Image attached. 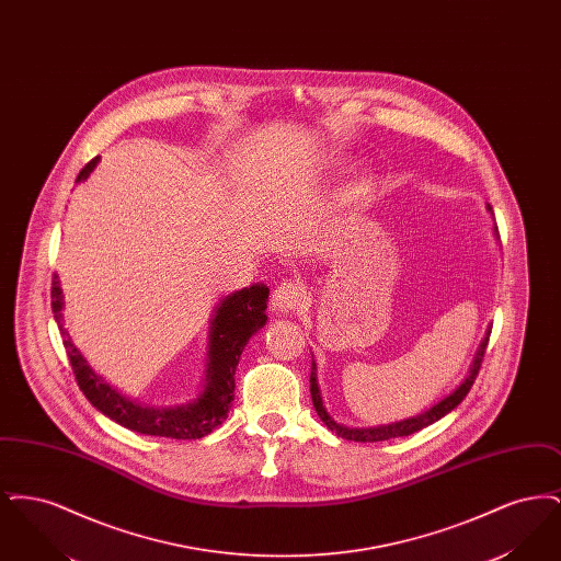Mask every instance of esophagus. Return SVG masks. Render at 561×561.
<instances>
[{
  "label": "esophagus",
  "mask_w": 561,
  "mask_h": 561,
  "mask_svg": "<svg viewBox=\"0 0 561 561\" xmlns=\"http://www.w3.org/2000/svg\"><path fill=\"white\" fill-rule=\"evenodd\" d=\"M271 305H273L275 311L293 313L305 305V290L298 282H293V279L284 282L271 294Z\"/></svg>",
  "instance_id": "1"
}]
</instances>
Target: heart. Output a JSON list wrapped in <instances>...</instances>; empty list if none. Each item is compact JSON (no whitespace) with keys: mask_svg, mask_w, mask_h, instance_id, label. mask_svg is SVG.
I'll return each instance as SVG.
<instances>
[{"mask_svg":"<svg viewBox=\"0 0 561 561\" xmlns=\"http://www.w3.org/2000/svg\"><path fill=\"white\" fill-rule=\"evenodd\" d=\"M343 165H345V160H341V158L332 160V168L341 170ZM370 195H373V179L368 174L359 172V174L351 176L347 183L343 185L339 197H336V204L343 210H359V208H364L368 204Z\"/></svg>","mask_w":561,"mask_h":561,"instance_id":"obj_1","label":"heart"}]
</instances>
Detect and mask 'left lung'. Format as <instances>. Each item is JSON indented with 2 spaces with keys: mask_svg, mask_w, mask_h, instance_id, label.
Instances as JSON below:
<instances>
[{
  "mask_svg": "<svg viewBox=\"0 0 561 561\" xmlns=\"http://www.w3.org/2000/svg\"><path fill=\"white\" fill-rule=\"evenodd\" d=\"M485 208H488V213L492 214V206H490V204H485ZM494 236L499 238L496 225H494ZM490 330H492V325H488L485 336L481 339L480 348H478V353H476V357H473V362H471V366H469V373L460 380V385L454 389L450 396H446V398H442L437 403L428 405L427 410H423V412L416 414V416H408V419H403V421H396V423H389V425H376V427H347V425L336 423V421L328 414V410H325V405H323V400H321L316 359L311 362V400H313V408H316V412H318V416H320L321 423H323L325 427L330 428L332 433H336L339 437L348 439V442H385V439H393V437L412 435V433H416V431H421V428L437 423L439 419H444L448 412H453L454 408H456L460 401L467 398L471 385L476 382V376L480 373L481 359H483L485 345H488V339H490Z\"/></svg>",
  "mask_w": 561,
  "mask_h": 561,
  "instance_id": "8db88e82",
  "label": "left lung"
}]
</instances>
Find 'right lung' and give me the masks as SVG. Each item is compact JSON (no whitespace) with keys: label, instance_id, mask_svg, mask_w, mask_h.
I'll return each mask as SVG.
<instances>
[{"label":"right lung","instance_id":"add662e5","mask_svg":"<svg viewBox=\"0 0 561 561\" xmlns=\"http://www.w3.org/2000/svg\"><path fill=\"white\" fill-rule=\"evenodd\" d=\"M101 158L88 161L81 168L76 183H83ZM268 288L265 284H252L236 293L225 296L214 309L208 334V364L204 389L195 400L183 405H142L130 400L122 391L85 362L80 348L73 345L67 328L62 325V290L58 275L53 277V313L62 334V345L67 348L76 380L80 385L88 401L103 412L107 419L115 421L122 427L130 428L142 435L156 437H172V439H199L213 428L222 425L227 412L233 401L236 391V370L240 364L241 351L265 323H267Z\"/></svg>","mask_w":561,"mask_h":561}]
</instances>
